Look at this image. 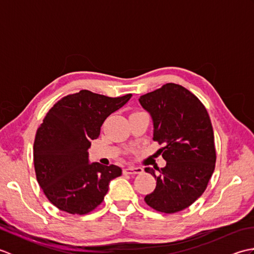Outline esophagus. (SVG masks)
<instances>
[{"label": "esophagus", "mask_w": 254, "mask_h": 254, "mask_svg": "<svg viewBox=\"0 0 254 254\" xmlns=\"http://www.w3.org/2000/svg\"><path fill=\"white\" fill-rule=\"evenodd\" d=\"M143 169L139 168V167H127V168L123 169V174L126 175H138L142 174Z\"/></svg>", "instance_id": "obj_1"}]
</instances>
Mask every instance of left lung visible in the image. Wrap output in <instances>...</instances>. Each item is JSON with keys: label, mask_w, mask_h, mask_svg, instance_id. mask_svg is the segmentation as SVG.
Listing matches in <instances>:
<instances>
[{"label": "left lung", "mask_w": 254, "mask_h": 254, "mask_svg": "<svg viewBox=\"0 0 254 254\" xmlns=\"http://www.w3.org/2000/svg\"><path fill=\"white\" fill-rule=\"evenodd\" d=\"M138 101L152 117L153 139L164 145L158 152L167 161L164 168H155L157 171L145 168L157 182L144 199L157 212H180L202 195L215 169L216 150L207 110L191 91L174 83Z\"/></svg>", "instance_id": "obj_1"}]
</instances>
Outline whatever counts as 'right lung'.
<instances>
[{
  "mask_svg": "<svg viewBox=\"0 0 254 254\" xmlns=\"http://www.w3.org/2000/svg\"><path fill=\"white\" fill-rule=\"evenodd\" d=\"M132 97L117 98L83 89L59 100L37 130L34 164L37 181L48 199L59 209L84 215L94 210L122 175L116 165L89 164L90 142L111 113Z\"/></svg>",
  "mask_w": 254,
  "mask_h": 254,
  "instance_id": "right-lung-1",
  "label": "right lung"
}]
</instances>
